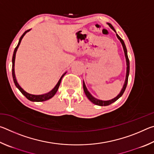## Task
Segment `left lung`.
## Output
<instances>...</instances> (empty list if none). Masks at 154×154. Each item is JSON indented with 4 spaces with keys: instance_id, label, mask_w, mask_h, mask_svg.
I'll return each instance as SVG.
<instances>
[{
    "instance_id": "obj_1",
    "label": "left lung",
    "mask_w": 154,
    "mask_h": 154,
    "mask_svg": "<svg viewBox=\"0 0 154 154\" xmlns=\"http://www.w3.org/2000/svg\"><path fill=\"white\" fill-rule=\"evenodd\" d=\"M109 26L111 28V29H113L115 32H116V30H115L114 28L113 27V26H112L111 24H108ZM117 36H118V38L119 39V41H121V43L122 44V46H123V48H124V53H125V56H126V64H127V71H126V81H125V83H124V85L123 86V88H122V90H121L120 93L119 94L116 96V98H114L113 99H111V100H98V99L94 97L93 96H92V94L88 92L86 87H85V83L84 82H83V90H84V92L85 94V95L88 97V98L89 99V100L91 101V102L93 103L94 104H95L96 105H99V106H107L111 105L114 102H116V101L119 99V98L121 97L123 94L125 90H126V86H127V83H128V75H129V72H130V62H129V59H128V54H127V49L126 48V45H125L124 41L122 39L120 38V36H119L118 34H116Z\"/></svg>"
}]
</instances>
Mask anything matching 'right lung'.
Listing matches in <instances>:
<instances>
[{"label": "right lung", "instance_id": "add662e5", "mask_svg": "<svg viewBox=\"0 0 154 154\" xmlns=\"http://www.w3.org/2000/svg\"><path fill=\"white\" fill-rule=\"evenodd\" d=\"M30 30H28L26 31H25L24 33L21 36L20 38V41H19V43H18L17 45L16 46V48H15V50L14 52V55H13V58H12V75H13V79H14V82L15 83V86H16L19 90L22 93V94H24L28 100H30L31 101H33V102H42V101H45L47 100H49V99H50L51 98L53 97V96L56 94V93L57 91H58V88L60 86V82H61V80L62 79V77L64 76V75L66 74V72H65L64 74L62 75V76L61 77L60 79L58 81V82L57 84L56 85V86L54 87L53 89H52L51 91H49V92L48 93H45V94H39V95H36V94H30L27 92L26 91H25L23 88L20 86L19 83H18L16 79V77H15V70H14V66H15V54H16V51H17V49L18 48V47H19L21 41H22L23 36H24L26 33L28 31Z\"/></svg>", "mask_w": 154, "mask_h": 154}]
</instances>
